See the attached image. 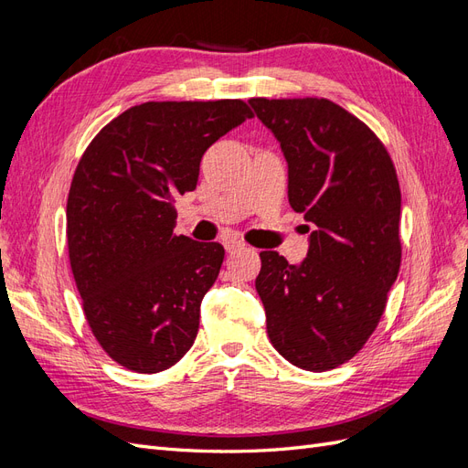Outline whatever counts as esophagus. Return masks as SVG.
I'll return each mask as SVG.
<instances>
[{"label": "esophagus", "mask_w": 468, "mask_h": 468, "mask_svg": "<svg viewBox=\"0 0 468 468\" xmlns=\"http://www.w3.org/2000/svg\"><path fill=\"white\" fill-rule=\"evenodd\" d=\"M224 250L229 251V253H234V251H238V250H244V242H239V239H236V238H226L224 239Z\"/></svg>", "instance_id": "obj_1"}]
</instances>
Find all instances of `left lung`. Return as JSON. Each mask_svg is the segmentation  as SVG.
I'll return each instance as SVG.
<instances>
[{"label":"left lung","instance_id":"8db88e82","mask_svg":"<svg viewBox=\"0 0 468 468\" xmlns=\"http://www.w3.org/2000/svg\"><path fill=\"white\" fill-rule=\"evenodd\" d=\"M250 105L289 165V203L314 230L291 265L261 251L256 289L273 347L304 371H330L365 346L399 277L400 186L387 148L328 99Z\"/></svg>","mask_w":468,"mask_h":468}]
</instances>
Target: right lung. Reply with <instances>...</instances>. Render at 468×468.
Here are the masks:
<instances>
[{
    "label": "right lung",
    "instance_id": "add662e5",
    "mask_svg": "<svg viewBox=\"0 0 468 468\" xmlns=\"http://www.w3.org/2000/svg\"><path fill=\"white\" fill-rule=\"evenodd\" d=\"M253 112L239 99L148 101L103 126L69 186V265L90 328L134 373L176 365L199 332L218 242L176 236L174 199L193 191L203 154Z\"/></svg>",
    "mask_w": 468,
    "mask_h": 468
}]
</instances>
